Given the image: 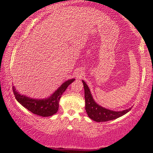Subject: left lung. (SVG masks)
Returning a JSON list of instances; mask_svg holds the SVG:
<instances>
[{"label": "left lung", "mask_w": 153, "mask_h": 153, "mask_svg": "<svg viewBox=\"0 0 153 153\" xmlns=\"http://www.w3.org/2000/svg\"><path fill=\"white\" fill-rule=\"evenodd\" d=\"M82 83L84 88L85 104H86L85 105V109H86L88 117L94 121L104 122V121L115 120V119H117L125 115L131 108V107L128 109L118 111H113L102 107L94 100L86 83L84 80H82Z\"/></svg>", "instance_id": "left-lung-1"}]
</instances>
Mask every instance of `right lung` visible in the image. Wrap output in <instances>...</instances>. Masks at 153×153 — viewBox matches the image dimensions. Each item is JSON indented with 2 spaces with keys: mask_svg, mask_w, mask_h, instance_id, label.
I'll use <instances>...</instances> for the list:
<instances>
[{
  "mask_svg": "<svg viewBox=\"0 0 153 153\" xmlns=\"http://www.w3.org/2000/svg\"><path fill=\"white\" fill-rule=\"evenodd\" d=\"M75 79V78L70 79L63 82L57 90L47 98H33L27 97L26 95L20 94L14 86H13V90L17 100L23 107L35 115L42 117H50L58 111L59 102L62 94Z\"/></svg>",
  "mask_w": 153,
  "mask_h": 153,
  "instance_id": "add662e5",
  "label": "right lung"
}]
</instances>
